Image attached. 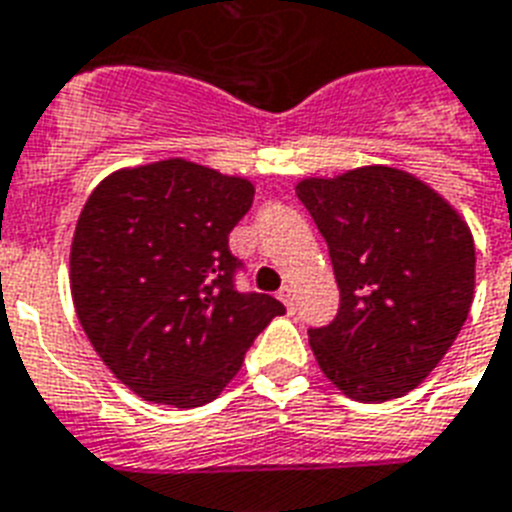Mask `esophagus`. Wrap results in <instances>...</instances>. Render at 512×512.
<instances>
[{
	"mask_svg": "<svg viewBox=\"0 0 512 512\" xmlns=\"http://www.w3.org/2000/svg\"><path fill=\"white\" fill-rule=\"evenodd\" d=\"M277 298H280L282 304L288 306L290 312H293V304H296V290L290 288V285H282L280 293H277Z\"/></svg>",
	"mask_w": 512,
	"mask_h": 512,
	"instance_id": "obj_1",
	"label": "esophagus"
}]
</instances>
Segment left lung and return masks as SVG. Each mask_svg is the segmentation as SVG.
<instances>
[{"label":"left lung","instance_id":"1","mask_svg":"<svg viewBox=\"0 0 512 512\" xmlns=\"http://www.w3.org/2000/svg\"><path fill=\"white\" fill-rule=\"evenodd\" d=\"M296 192L325 237L341 290L335 320L309 327L314 357L357 402L404 396L468 320L470 230L431 187L386 166L304 179Z\"/></svg>","mask_w":512,"mask_h":512}]
</instances>
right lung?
I'll list each match as a JSON object with an SVG mask.
<instances>
[{"label": "right lung", "mask_w": 512, "mask_h": 512, "mask_svg": "<svg viewBox=\"0 0 512 512\" xmlns=\"http://www.w3.org/2000/svg\"><path fill=\"white\" fill-rule=\"evenodd\" d=\"M253 185L187 161L102 179L71 245V293L94 351L134 394L182 410L219 396L256 335L285 314L237 288L230 232Z\"/></svg>", "instance_id": "obj_1"}]
</instances>
